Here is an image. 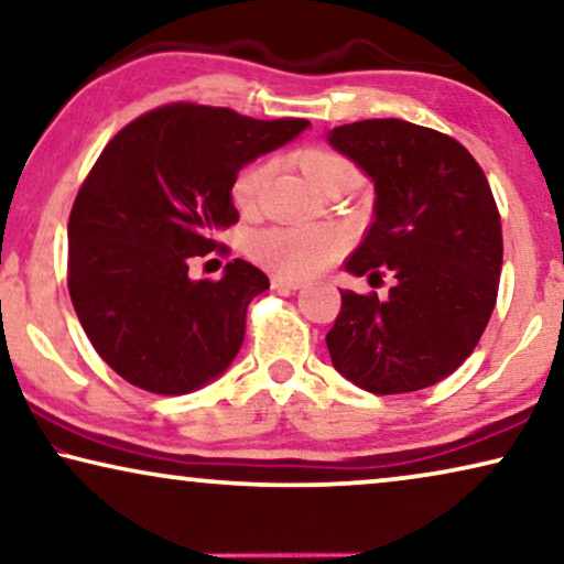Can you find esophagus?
I'll list each match as a JSON object with an SVG mask.
<instances>
[{
    "label": "esophagus",
    "instance_id": "esophagus-1",
    "mask_svg": "<svg viewBox=\"0 0 564 564\" xmlns=\"http://www.w3.org/2000/svg\"><path fill=\"white\" fill-rule=\"evenodd\" d=\"M272 288L274 290H284V292H295V290L303 288V282L290 280V276H282V274H274L272 276Z\"/></svg>",
    "mask_w": 564,
    "mask_h": 564
}]
</instances>
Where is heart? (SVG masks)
<instances>
[{
    "label": "heart",
    "mask_w": 564,
    "mask_h": 564,
    "mask_svg": "<svg viewBox=\"0 0 564 564\" xmlns=\"http://www.w3.org/2000/svg\"><path fill=\"white\" fill-rule=\"evenodd\" d=\"M303 169L311 176L315 187L336 180V176H357L349 161L330 151H305ZM272 164L257 161L238 176L234 184V199L238 207H251L257 203ZM344 246V236L330 226H295V228H269L251 238V253L261 264H267L274 272L284 276H311L326 269L338 257Z\"/></svg>",
    "instance_id": "1"
}]
</instances>
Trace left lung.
<instances>
[{
  "label": "left lung",
  "instance_id": "left-lung-1",
  "mask_svg": "<svg viewBox=\"0 0 564 564\" xmlns=\"http://www.w3.org/2000/svg\"><path fill=\"white\" fill-rule=\"evenodd\" d=\"M375 184L372 226L346 272L395 276L390 295L341 290L326 344L336 372L375 395L449 377L480 341L503 267L500 215L465 145L398 118L328 130Z\"/></svg>",
  "mask_w": 564,
  "mask_h": 564
}]
</instances>
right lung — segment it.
<instances>
[{"instance_id":"right-lung-1","label":"right lung","mask_w":564,"mask_h":564,"mask_svg":"<svg viewBox=\"0 0 564 564\" xmlns=\"http://www.w3.org/2000/svg\"><path fill=\"white\" fill-rule=\"evenodd\" d=\"M311 122L253 120L226 107L169 105L105 145L68 218V295L99 357L135 388L187 395L230 367L246 307L269 276L234 259L192 280L215 234L238 220L236 176Z\"/></svg>"}]
</instances>
